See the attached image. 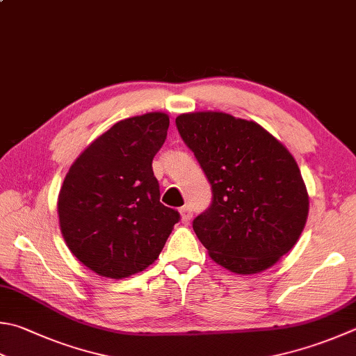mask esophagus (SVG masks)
<instances>
[{"mask_svg":"<svg viewBox=\"0 0 356 356\" xmlns=\"http://www.w3.org/2000/svg\"><path fill=\"white\" fill-rule=\"evenodd\" d=\"M179 212H181V220H183V223H189L192 216H193L191 207H189V206H183V207H181V209H179Z\"/></svg>","mask_w":356,"mask_h":356,"instance_id":"esophagus-1","label":"esophagus"}]
</instances>
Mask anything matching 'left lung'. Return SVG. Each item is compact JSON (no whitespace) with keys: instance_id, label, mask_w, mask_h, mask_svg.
<instances>
[{"instance_id":"left-lung-1","label":"left lung","mask_w":356,"mask_h":356,"mask_svg":"<svg viewBox=\"0 0 356 356\" xmlns=\"http://www.w3.org/2000/svg\"><path fill=\"white\" fill-rule=\"evenodd\" d=\"M175 124L211 184V206L192 221L209 256L237 274L276 264L296 243L308 216L291 153L259 124L226 113H187Z\"/></svg>"}]
</instances>
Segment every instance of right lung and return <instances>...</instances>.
I'll return each instance as SVG.
<instances>
[{
    "label": "right lung",
    "mask_w": 356,
    "mask_h": 356,
    "mask_svg": "<svg viewBox=\"0 0 356 356\" xmlns=\"http://www.w3.org/2000/svg\"><path fill=\"white\" fill-rule=\"evenodd\" d=\"M167 130L164 113L120 120L76 159L63 181L60 229L74 256L100 276L122 279L145 270L181 218L159 201L152 169Z\"/></svg>",
    "instance_id": "1"
}]
</instances>
